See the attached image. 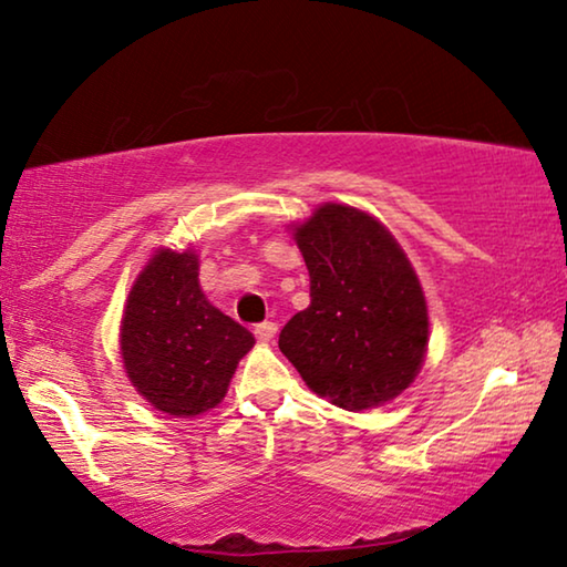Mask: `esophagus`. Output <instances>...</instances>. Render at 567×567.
<instances>
[{
  "label": "esophagus",
  "instance_id": "esophagus-1",
  "mask_svg": "<svg viewBox=\"0 0 567 567\" xmlns=\"http://www.w3.org/2000/svg\"><path fill=\"white\" fill-rule=\"evenodd\" d=\"M275 334H277L275 322H262V324H257V328H255V338H257V342H262V344L272 342Z\"/></svg>",
  "mask_w": 567,
  "mask_h": 567
}]
</instances>
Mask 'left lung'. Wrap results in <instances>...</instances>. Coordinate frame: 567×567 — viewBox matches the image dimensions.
<instances>
[{"mask_svg": "<svg viewBox=\"0 0 567 567\" xmlns=\"http://www.w3.org/2000/svg\"><path fill=\"white\" fill-rule=\"evenodd\" d=\"M310 272V307L280 350L315 395L350 412L402 395L430 342L427 300L405 249L375 215L322 203L287 225Z\"/></svg>", "mask_w": 567, "mask_h": 567, "instance_id": "obj_1", "label": "left lung"}]
</instances>
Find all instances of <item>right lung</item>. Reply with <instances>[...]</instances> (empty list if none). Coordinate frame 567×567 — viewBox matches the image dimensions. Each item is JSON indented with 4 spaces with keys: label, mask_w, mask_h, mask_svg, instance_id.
Listing matches in <instances>:
<instances>
[{
    "label": "right lung",
    "mask_w": 567,
    "mask_h": 567,
    "mask_svg": "<svg viewBox=\"0 0 567 567\" xmlns=\"http://www.w3.org/2000/svg\"><path fill=\"white\" fill-rule=\"evenodd\" d=\"M255 338L207 300L192 247H159L134 277L120 322L132 388L172 417H195L225 400Z\"/></svg>",
    "instance_id": "add662e5"
}]
</instances>
